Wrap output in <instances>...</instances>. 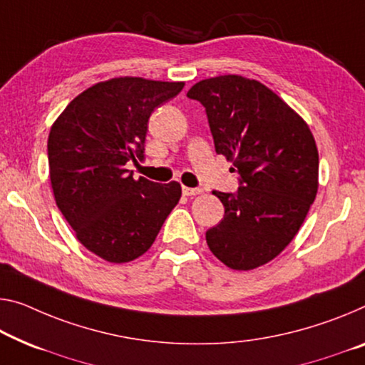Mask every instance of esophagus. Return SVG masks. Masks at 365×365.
Wrapping results in <instances>:
<instances>
[{
    "instance_id": "34e87169",
    "label": "esophagus",
    "mask_w": 365,
    "mask_h": 365,
    "mask_svg": "<svg viewBox=\"0 0 365 365\" xmlns=\"http://www.w3.org/2000/svg\"><path fill=\"white\" fill-rule=\"evenodd\" d=\"M182 194H184V195H189V197H192V195L202 194V189H195V187H186V186H182Z\"/></svg>"
}]
</instances>
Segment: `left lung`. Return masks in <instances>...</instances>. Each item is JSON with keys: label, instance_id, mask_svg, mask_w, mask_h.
<instances>
[{"label": "left lung", "instance_id": "obj_1", "mask_svg": "<svg viewBox=\"0 0 365 365\" xmlns=\"http://www.w3.org/2000/svg\"><path fill=\"white\" fill-rule=\"evenodd\" d=\"M187 98L204 106L215 151L241 178L237 192H212L225 217L207 230V245L230 269L251 271L287 248L317 197L315 138L307 122L257 80L207 78Z\"/></svg>", "mask_w": 365, "mask_h": 365}]
</instances>
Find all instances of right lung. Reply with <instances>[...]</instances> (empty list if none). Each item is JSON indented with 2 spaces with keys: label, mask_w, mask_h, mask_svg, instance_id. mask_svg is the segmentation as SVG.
Returning <instances> with one entry per match:
<instances>
[{
  "label": "right lung",
  "mask_w": 365,
  "mask_h": 365,
  "mask_svg": "<svg viewBox=\"0 0 365 365\" xmlns=\"http://www.w3.org/2000/svg\"><path fill=\"white\" fill-rule=\"evenodd\" d=\"M184 81L119 76L88 88L48 133V173L57 207L86 250L122 264L147 253L181 199V184L133 179L151 112Z\"/></svg>",
  "instance_id": "add662e5"
}]
</instances>
